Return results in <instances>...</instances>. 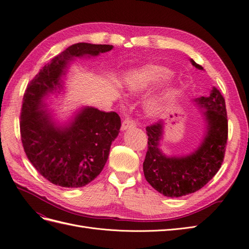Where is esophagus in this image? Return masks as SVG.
<instances>
[{
    "mask_svg": "<svg viewBox=\"0 0 249 249\" xmlns=\"http://www.w3.org/2000/svg\"><path fill=\"white\" fill-rule=\"evenodd\" d=\"M135 125H136V123L133 121V120H131V119H126V120H124L123 123H122L121 129L124 131V130L129 129V128L135 127Z\"/></svg>",
    "mask_w": 249,
    "mask_h": 249,
    "instance_id": "esophagus-1",
    "label": "esophagus"
}]
</instances>
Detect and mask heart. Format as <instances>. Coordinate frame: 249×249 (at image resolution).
<instances>
[{
    "instance_id": "heart-1",
    "label": "heart",
    "mask_w": 249,
    "mask_h": 249,
    "mask_svg": "<svg viewBox=\"0 0 249 249\" xmlns=\"http://www.w3.org/2000/svg\"><path fill=\"white\" fill-rule=\"evenodd\" d=\"M169 73L170 71L166 68L155 66V64H148V66L133 70L128 73L124 80V87L130 93H139V92L149 88L158 81L166 78ZM169 93L170 88L163 92L162 94L155 96L148 101L146 110L151 116H157L162 112L164 100Z\"/></svg>"
}]
</instances>
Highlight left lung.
<instances>
[{
	"instance_id": "left-lung-1",
	"label": "left lung",
	"mask_w": 249,
	"mask_h": 249,
	"mask_svg": "<svg viewBox=\"0 0 249 249\" xmlns=\"http://www.w3.org/2000/svg\"><path fill=\"white\" fill-rule=\"evenodd\" d=\"M193 66L203 70L191 59ZM205 108L207 131L199 148L191 155L168 157L159 149L163 123L146 126L148 151L143 162L144 178L150 185L166 197H181L203 188L222 166L228 141L226 103L220 92L213 87L208 97L195 99Z\"/></svg>"
}]
</instances>
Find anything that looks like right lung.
<instances>
[{
    "label": "right lung",
    "instance_id": "right-lung-1",
    "mask_svg": "<svg viewBox=\"0 0 249 249\" xmlns=\"http://www.w3.org/2000/svg\"><path fill=\"white\" fill-rule=\"evenodd\" d=\"M112 45L77 43L46 64L25 89L20 114V136L26 157L42 177L56 186L81 188L104 169L121 119L115 112L84 107L68 126H56L44 109V97L59 92L61 76L75 57L96 56Z\"/></svg>",
    "mask_w": 249,
    "mask_h": 249
}]
</instances>
